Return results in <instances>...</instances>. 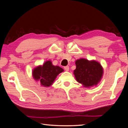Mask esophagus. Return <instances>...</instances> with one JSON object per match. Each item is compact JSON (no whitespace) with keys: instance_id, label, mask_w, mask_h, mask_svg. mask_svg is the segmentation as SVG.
Masks as SVG:
<instances>
[{"instance_id":"34e87169","label":"esophagus","mask_w":128,"mask_h":128,"mask_svg":"<svg viewBox=\"0 0 128 128\" xmlns=\"http://www.w3.org/2000/svg\"><path fill=\"white\" fill-rule=\"evenodd\" d=\"M64 69H65V70H66V71H69V66H64Z\"/></svg>"}]
</instances>
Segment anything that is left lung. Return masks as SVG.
Returning <instances> with one entry per match:
<instances>
[{"mask_svg": "<svg viewBox=\"0 0 128 128\" xmlns=\"http://www.w3.org/2000/svg\"><path fill=\"white\" fill-rule=\"evenodd\" d=\"M75 64L76 68L74 74L78 82L88 88L96 85L100 82L103 75V68L99 62L80 59Z\"/></svg>", "mask_w": 128, "mask_h": 128, "instance_id": "1", "label": "left lung"}]
</instances>
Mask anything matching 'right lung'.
I'll return each instance as SVG.
<instances>
[{"label":"right lung","mask_w":128,"mask_h":128,"mask_svg":"<svg viewBox=\"0 0 128 128\" xmlns=\"http://www.w3.org/2000/svg\"><path fill=\"white\" fill-rule=\"evenodd\" d=\"M62 72V68L54 66L50 61H47L42 66L34 69L32 74L34 79L40 81L42 86L49 87L52 85L57 75Z\"/></svg>","instance_id":"add662e5"}]
</instances>
